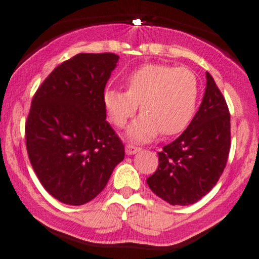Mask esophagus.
<instances>
[{"instance_id":"esophagus-1","label":"esophagus","mask_w":259,"mask_h":259,"mask_svg":"<svg viewBox=\"0 0 259 259\" xmlns=\"http://www.w3.org/2000/svg\"><path fill=\"white\" fill-rule=\"evenodd\" d=\"M142 149L139 148V146H135L133 144H127L125 145V153L127 154V155H134V154H137L138 151H140Z\"/></svg>"}]
</instances>
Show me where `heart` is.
Listing matches in <instances>:
<instances>
[{
    "mask_svg": "<svg viewBox=\"0 0 259 259\" xmlns=\"http://www.w3.org/2000/svg\"><path fill=\"white\" fill-rule=\"evenodd\" d=\"M126 91L106 89L103 104L109 120L124 127L140 104V115L127 130L135 142H149L159 133L170 137L192 122L199 101V83L187 67L146 64L125 79Z\"/></svg>",
    "mask_w": 259,
    "mask_h": 259,
    "instance_id": "1",
    "label": "heart"
}]
</instances>
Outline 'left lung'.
Instances as JSON below:
<instances>
[{"instance_id":"8db88e82","label":"left lung","mask_w":259,"mask_h":259,"mask_svg":"<svg viewBox=\"0 0 259 259\" xmlns=\"http://www.w3.org/2000/svg\"><path fill=\"white\" fill-rule=\"evenodd\" d=\"M202 104L189 126L159 151V165L146 179L154 194L171 205L198 202L221 178L231 149V115L209 72Z\"/></svg>"}]
</instances>
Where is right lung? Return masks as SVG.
Returning a JSON list of instances; mask_svg holds the SVG:
<instances>
[{
  "instance_id": "add662e5",
  "label": "right lung",
  "mask_w": 259,
  "mask_h": 259,
  "mask_svg": "<svg viewBox=\"0 0 259 259\" xmlns=\"http://www.w3.org/2000/svg\"><path fill=\"white\" fill-rule=\"evenodd\" d=\"M117 60L111 52L75 55L33 95L25 125L28 158L42 187L65 204L94 199L125 156L103 104Z\"/></svg>"
}]
</instances>
